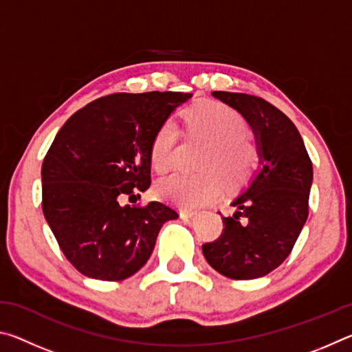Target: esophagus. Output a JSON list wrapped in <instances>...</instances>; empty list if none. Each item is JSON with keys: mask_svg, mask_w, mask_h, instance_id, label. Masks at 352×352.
Segmentation results:
<instances>
[{"mask_svg": "<svg viewBox=\"0 0 352 352\" xmlns=\"http://www.w3.org/2000/svg\"><path fill=\"white\" fill-rule=\"evenodd\" d=\"M180 216H182V219H192V217L197 216V211H195V210H182Z\"/></svg>", "mask_w": 352, "mask_h": 352, "instance_id": "esophagus-1", "label": "esophagus"}]
</instances>
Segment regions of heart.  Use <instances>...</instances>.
<instances>
[{"label":"heart","instance_id":"heart-1","mask_svg":"<svg viewBox=\"0 0 352 352\" xmlns=\"http://www.w3.org/2000/svg\"><path fill=\"white\" fill-rule=\"evenodd\" d=\"M183 129L189 138L204 140L199 174L175 172L157 184L163 200L184 208H195L219 197L222 180L239 184L252 174L256 151L247 138V121L239 111L217 100H204L183 113ZM180 130L174 119L157 129L151 142V163L157 172L169 170Z\"/></svg>","mask_w":352,"mask_h":352}]
</instances>
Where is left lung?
Returning <instances> with one entry per match:
<instances>
[{
    "mask_svg": "<svg viewBox=\"0 0 352 352\" xmlns=\"http://www.w3.org/2000/svg\"><path fill=\"white\" fill-rule=\"evenodd\" d=\"M212 96L245 118L258 144L261 168L231 201L217 241L201 245L214 270L231 279L269 275L290 254L309 214L312 162L295 124L275 105L243 93Z\"/></svg>",
    "mask_w": 352,
    "mask_h": 352,
    "instance_id": "8db88e82",
    "label": "left lung"
}]
</instances>
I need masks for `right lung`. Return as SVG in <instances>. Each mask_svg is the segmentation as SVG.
I'll return each mask as SVG.
<instances>
[{"label": "right lung", "mask_w": 352, "mask_h": 352, "mask_svg": "<svg viewBox=\"0 0 352 352\" xmlns=\"http://www.w3.org/2000/svg\"><path fill=\"white\" fill-rule=\"evenodd\" d=\"M190 96L109 94L58 130L41 166V206L63 254L82 275L100 281L135 275L151 258L163 223L178 217L162 201H121L151 186L153 135Z\"/></svg>", "instance_id": "obj_1"}]
</instances>
